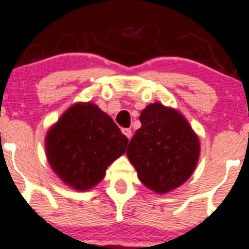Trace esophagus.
Returning <instances> with one entry per match:
<instances>
[{
	"instance_id": "obj_1",
	"label": "esophagus",
	"mask_w": 249,
	"mask_h": 249,
	"mask_svg": "<svg viewBox=\"0 0 249 249\" xmlns=\"http://www.w3.org/2000/svg\"><path fill=\"white\" fill-rule=\"evenodd\" d=\"M122 134L127 136L128 139H130L132 138V130L128 129V128H124V129H122Z\"/></svg>"
}]
</instances>
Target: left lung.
Here are the masks:
<instances>
[{"label":"left lung","instance_id":"left-lung-1","mask_svg":"<svg viewBox=\"0 0 249 249\" xmlns=\"http://www.w3.org/2000/svg\"><path fill=\"white\" fill-rule=\"evenodd\" d=\"M140 122L127 149L139 179L160 195L179 188L197 166L198 136L184 115L159 102L141 111Z\"/></svg>","mask_w":249,"mask_h":249}]
</instances>
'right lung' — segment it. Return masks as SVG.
<instances>
[{
	"label": "right lung",
	"instance_id": "add662e5",
	"mask_svg": "<svg viewBox=\"0 0 249 249\" xmlns=\"http://www.w3.org/2000/svg\"><path fill=\"white\" fill-rule=\"evenodd\" d=\"M127 143L113 119L91 102L71 106L45 138L50 166L77 191L95 188L109 165L124 154Z\"/></svg>",
	"mask_w": 249,
	"mask_h": 249
}]
</instances>
